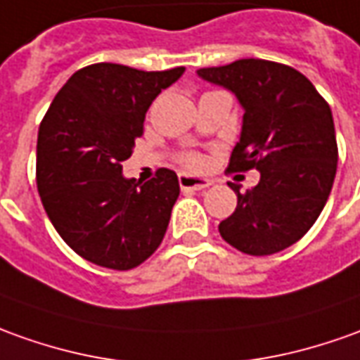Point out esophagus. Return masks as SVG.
<instances>
[{"mask_svg": "<svg viewBox=\"0 0 360 360\" xmlns=\"http://www.w3.org/2000/svg\"><path fill=\"white\" fill-rule=\"evenodd\" d=\"M178 182H180V188H182V190H195V192L205 190V188L210 186V180H205V178H198V176H188V174H180Z\"/></svg>", "mask_w": 360, "mask_h": 360, "instance_id": "esophagus-1", "label": "esophagus"}]
</instances>
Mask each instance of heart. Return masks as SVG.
Returning <instances> with one entry per match:
<instances>
[{
	"mask_svg": "<svg viewBox=\"0 0 360 360\" xmlns=\"http://www.w3.org/2000/svg\"><path fill=\"white\" fill-rule=\"evenodd\" d=\"M178 160L186 168H200V165H202V158L195 153H182V155L178 156Z\"/></svg>",
	"mask_w": 360,
	"mask_h": 360,
	"instance_id": "obj_1",
	"label": "heart"
}]
</instances>
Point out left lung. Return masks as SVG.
Instances as JSON below:
<instances>
[{
  "label": "left lung",
  "mask_w": 360,
  "mask_h": 360,
  "mask_svg": "<svg viewBox=\"0 0 360 360\" xmlns=\"http://www.w3.org/2000/svg\"><path fill=\"white\" fill-rule=\"evenodd\" d=\"M198 74L231 90L245 109L227 172H260L247 192L229 182L237 207L219 223L221 237L252 257L288 249L316 223L335 180L339 150L329 103L302 72L280 62L241 58Z\"/></svg>",
  "instance_id": "8db88e82"
}]
</instances>
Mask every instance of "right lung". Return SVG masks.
<instances>
[{
    "instance_id": "obj_1",
    "label": "right lung",
    "mask_w": 360,
    "mask_h": 360,
    "mask_svg": "<svg viewBox=\"0 0 360 360\" xmlns=\"http://www.w3.org/2000/svg\"><path fill=\"white\" fill-rule=\"evenodd\" d=\"M184 66L145 72L98 62L80 68L54 96L37 139V188L44 212L82 259L111 270L143 264L165 239L178 176L158 168L141 184L123 178L143 121Z\"/></svg>"
}]
</instances>
